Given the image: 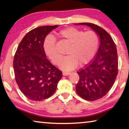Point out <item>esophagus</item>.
<instances>
[{"label":"esophagus","instance_id":"34e87169","mask_svg":"<svg viewBox=\"0 0 129 129\" xmlns=\"http://www.w3.org/2000/svg\"><path fill=\"white\" fill-rule=\"evenodd\" d=\"M70 74V72H65V71H64V72H62V75L64 76H67L68 75H69Z\"/></svg>","mask_w":129,"mask_h":129}]
</instances>
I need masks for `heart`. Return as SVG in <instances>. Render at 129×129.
<instances>
[{"mask_svg":"<svg viewBox=\"0 0 129 129\" xmlns=\"http://www.w3.org/2000/svg\"><path fill=\"white\" fill-rule=\"evenodd\" d=\"M58 36L61 39L70 44L67 54L68 55L61 61L60 67L65 71L74 70L80 65L87 64L95 55L99 48L100 39L93 30L84 32L79 29L69 27L59 30ZM46 55L55 65L60 62L61 54L56 46V39L52 36L46 38L43 43Z\"/></svg>","mask_w":129,"mask_h":129,"instance_id":"heart-1","label":"heart"}]
</instances>
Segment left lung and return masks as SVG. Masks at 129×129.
<instances>
[{"instance_id": "obj_1", "label": "left lung", "mask_w": 129, "mask_h": 129, "mask_svg": "<svg viewBox=\"0 0 129 129\" xmlns=\"http://www.w3.org/2000/svg\"><path fill=\"white\" fill-rule=\"evenodd\" d=\"M90 26L99 35L100 45L94 59L77 72L79 80L76 85L78 94L86 100L103 97L114 85L118 73L116 46L106 30L92 23H79Z\"/></svg>"}]
</instances>
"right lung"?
<instances>
[{
  "mask_svg": "<svg viewBox=\"0 0 129 129\" xmlns=\"http://www.w3.org/2000/svg\"><path fill=\"white\" fill-rule=\"evenodd\" d=\"M58 25L42 26L26 34L17 47L13 60L15 81L28 99L40 101L52 95L62 76L46 58L43 43Z\"/></svg>",
  "mask_w": 129,
  "mask_h": 129,
  "instance_id": "1",
  "label": "right lung"
}]
</instances>
